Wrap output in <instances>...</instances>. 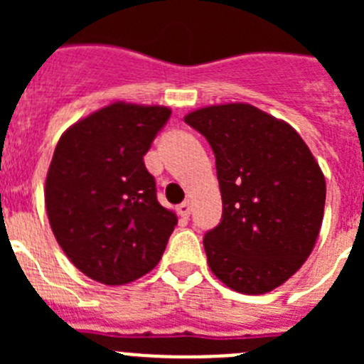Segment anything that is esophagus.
<instances>
[{"mask_svg":"<svg viewBox=\"0 0 364 364\" xmlns=\"http://www.w3.org/2000/svg\"><path fill=\"white\" fill-rule=\"evenodd\" d=\"M178 215L180 217L188 218L189 215H191V204H189V202H182V204L178 205Z\"/></svg>","mask_w":364,"mask_h":364,"instance_id":"34e87169","label":"esophagus"}]
</instances>
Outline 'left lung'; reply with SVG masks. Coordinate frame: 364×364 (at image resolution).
<instances>
[{"mask_svg":"<svg viewBox=\"0 0 364 364\" xmlns=\"http://www.w3.org/2000/svg\"><path fill=\"white\" fill-rule=\"evenodd\" d=\"M184 120L217 162L222 220L204 237L211 272L239 294L275 290L319 237L326 200L319 164L290 124L255 105H208Z\"/></svg>","mask_w":364,"mask_h":364,"instance_id":"left-lung-1","label":"left lung"}]
</instances>
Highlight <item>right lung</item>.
I'll list each match as a JSON object with an SVG mask.
<instances>
[{
	"instance_id": "add662e5",
	"label": "right lung",
	"mask_w": 364,
	"mask_h": 364,
	"mask_svg": "<svg viewBox=\"0 0 364 364\" xmlns=\"http://www.w3.org/2000/svg\"><path fill=\"white\" fill-rule=\"evenodd\" d=\"M171 109L112 102L58 140L45 180L50 230L87 277L122 286L162 259L176 215L156 200L144 154Z\"/></svg>"
}]
</instances>
